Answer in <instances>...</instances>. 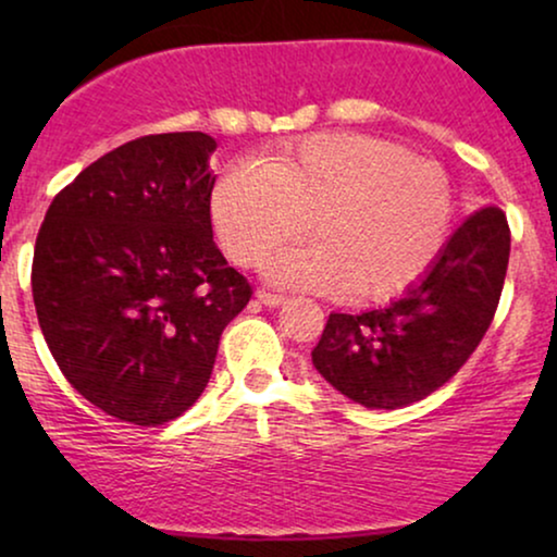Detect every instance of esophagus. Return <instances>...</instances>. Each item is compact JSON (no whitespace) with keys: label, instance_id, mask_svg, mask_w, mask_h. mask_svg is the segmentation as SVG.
<instances>
[{"label":"esophagus","instance_id":"1","mask_svg":"<svg viewBox=\"0 0 557 557\" xmlns=\"http://www.w3.org/2000/svg\"><path fill=\"white\" fill-rule=\"evenodd\" d=\"M256 296H258V301L265 304V307H278V304H284V301H286V296H284V294L265 292V288H258Z\"/></svg>","mask_w":557,"mask_h":557}]
</instances>
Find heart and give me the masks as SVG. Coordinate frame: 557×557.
<instances>
[{
    "instance_id": "obj_1",
    "label": "heart",
    "mask_w": 557,
    "mask_h": 557,
    "mask_svg": "<svg viewBox=\"0 0 557 557\" xmlns=\"http://www.w3.org/2000/svg\"><path fill=\"white\" fill-rule=\"evenodd\" d=\"M212 223L233 261L258 265L311 227L322 243L265 265L286 284L387 296L444 248L451 187L429 159L364 134H317L278 154L238 159L212 189Z\"/></svg>"
}]
</instances>
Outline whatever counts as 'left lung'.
Listing matches in <instances>:
<instances>
[{
  "mask_svg": "<svg viewBox=\"0 0 557 557\" xmlns=\"http://www.w3.org/2000/svg\"><path fill=\"white\" fill-rule=\"evenodd\" d=\"M507 263L505 212L476 210L400 299L362 314H330L311 362L364 408L423 400L461 370L490 330Z\"/></svg>",
  "mask_w": 557,
  "mask_h": 557,
  "instance_id": "1",
  "label": "left lung"
}]
</instances>
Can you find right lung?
<instances>
[{
  "mask_svg": "<svg viewBox=\"0 0 557 557\" xmlns=\"http://www.w3.org/2000/svg\"><path fill=\"white\" fill-rule=\"evenodd\" d=\"M215 147L202 132L126 141L60 189L37 233L45 342L67 383L119 421L185 413L253 294L212 240Z\"/></svg>",
  "mask_w": 557,
  "mask_h": 557,
  "instance_id": "add662e5",
  "label": "right lung"
}]
</instances>
